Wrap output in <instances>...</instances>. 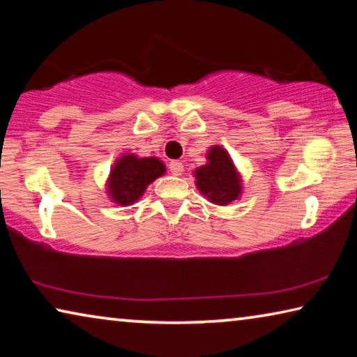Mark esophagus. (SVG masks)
<instances>
[{
  "label": "esophagus",
  "instance_id": "34e87169",
  "mask_svg": "<svg viewBox=\"0 0 357 357\" xmlns=\"http://www.w3.org/2000/svg\"><path fill=\"white\" fill-rule=\"evenodd\" d=\"M168 168H170V172H172V174H174V176H179V174H183V172H184V165L178 160H172Z\"/></svg>",
  "mask_w": 357,
  "mask_h": 357
}]
</instances>
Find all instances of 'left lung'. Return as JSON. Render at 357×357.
Masks as SVG:
<instances>
[{
    "label": "left lung",
    "instance_id": "8db88e82",
    "mask_svg": "<svg viewBox=\"0 0 357 357\" xmlns=\"http://www.w3.org/2000/svg\"><path fill=\"white\" fill-rule=\"evenodd\" d=\"M197 187L211 202L227 204L241 193V181L227 151L213 146L208 153V164L195 170Z\"/></svg>",
    "mask_w": 357,
    "mask_h": 357
}]
</instances>
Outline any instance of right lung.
<instances>
[{
    "label": "right lung",
    "instance_id": "obj_1",
    "mask_svg": "<svg viewBox=\"0 0 357 357\" xmlns=\"http://www.w3.org/2000/svg\"><path fill=\"white\" fill-rule=\"evenodd\" d=\"M165 173V165L155 157L138 159L134 154L123 155L112 168L108 192L114 203L132 204L143 195L146 187Z\"/></svg>",
    "mask_w": 357,
    "mask_h": 357
}]
</instances>
